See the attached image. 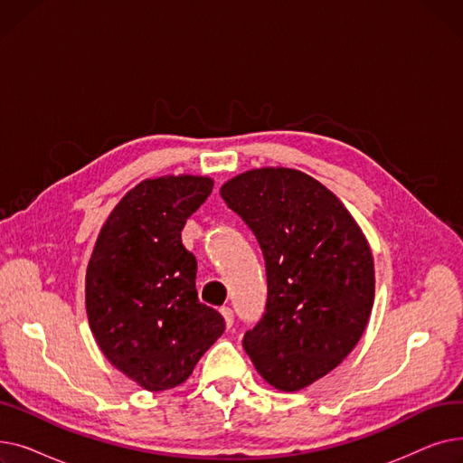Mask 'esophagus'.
Segmentation results:
<instances>
[{"instance_id": "esophagus-1", "label": "esophagus", "mask_w": 463, "mask_h": 463, "mask_svg": "<svg viewBox=\"0 0 463 463\" xmlns=\"http://www.w3.org/2000/svg\"><path fill=\"white\" fill-rule=\"evenodd\" d=\"M219 311H222V315H223V319H225V323H227V328H231L232 323H234V313H232V309H231L229 306H223Z\"/></svg>"}]
</instances>
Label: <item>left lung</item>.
I'll return each instance as SVG.
<instances>
[{"label": "left lung", "instance_id": "8db88e82", "mask_svg": "<svg viewBox=\"0 0 463 463\" xmlns=\"http://www.w3.org/2000/svg\"><path fill=\"white\" fill-rule=\"evenodd\" d=\"M219 193L266 262V311L241 344L266 383L302 391L339 366L366 330L375 297L368 240L344 203L297 168H253Z\"/></svg>", "mask_w": 463, "mask_h": 463}]
</instances>
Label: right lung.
I'll return each mask as SVG.
<instances>
[{
	"instance_id": "1",
	"label": "right lung",
	"mask_w": 463,
	"mask_h": 463,
	"mask_svg": "<svg viewBox=\"0 0 463 463\" xmlns=\"http://www.w3.org/2000/svg\"><path fill=\"white\" fill-rule=\"evenodd\" d=\"M208 176H161L135 185L97 236L86 270V311L97 345L150 392L182 384L225 332L201 304L197 259L182 244L187 217L212 193Z\"/></svg>"
}]
</instances>
